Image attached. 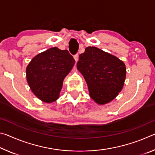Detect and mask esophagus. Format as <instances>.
I'll return each instance as SVG.
<instances>
[{
    "instance_id": "34e87169",
    "label": "esophagus",
    "mask_w": 155,
    "mask_h": 155,
    "mask_svg": "<svg viewBox=\"0 0 155 155\" xmlns=\"http://www.w3.org/2000/svg\"><path fill=\"white\" fill-rule=\"evenodd\" d=\"M74 60H75V62L77 63V62L78 61V54H75V55L74 56Z\"/></svg>"
}]
</instances>
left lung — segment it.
Wrapping results in <instances>:
<instances>
[{"mask_svg": "<svg viewBox=\"0 0 155 155\" xmlns=\"http://www.w3.org/2000/svg\"><path fill=\"white\" fill-rule=\"evenodd\" d=\"M87 83L90 96L100 105L112 101L122 91L127 69L124 63L97 47L89 46L77 64Z\"/></svg>", "mask_w": 155, "mask_h": 155, "instance_id": "8db88e82", "label": "left lung"}]
</instances>
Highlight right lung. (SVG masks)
I'll return each mask as SVG.
<instances>
[{"mask_svg": "<svg viewBox=\"0 0 155 155\" xmlns=\"http://www.w3.org/2000/svg\"><path fill=\"white\" fill-rule=\"evenodd\" d=\"M75 64L67 50L57 47L39 53L26 68L27 81L36 97L46 103L59 98L65 77Z\"/></svg>", "mask_w": 155, "mask_h": 155, "instance_id": "1", "label": "right lung"}]
</instances>
